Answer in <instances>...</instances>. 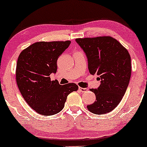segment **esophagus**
Listing matches in <instances>:
<instances>
[{"instance_id": "34e87169", "label": "esophagus", "mask_w": 147, "mask_h": 147, "mask_svg": "<svg viewBox=\"0 0 147 147\" xmlns=\"http://www.w3.org/2000/svg\"><path fill=\"white\" fill-rule=\"evenodd\" d=\"M79 90L82 92H85L88 90V88H82V87H79Z\"/></svg>"}]
</instances>
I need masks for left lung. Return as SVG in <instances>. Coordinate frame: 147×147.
Wrapping results in <instances>:
<instances>
[{"mask_svg":"<svg viewBox=\"0 0 147 147\" xmlns=\"http://www.w3.org/2000/svg\"><path fill=\"white\" fill-rule=\"evenodd\" d=\"M76 42L85 52L89 72L101 80L93 104L88 105L89 111L102 115L111 112L122 100L131 78V63L129 52L111 36L77 38Z\"/></svg>","mask_w":147,"mask_h":147,"instance_id":"left-lung-1","label":"left lung"}]
</instances>
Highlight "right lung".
Instances as JSON below:
<instances>
[{
	"label": "right lung",
	"mask_w": 147,
	"mask_h": 147,
	"mask_svg": "<svg viewBox=\"0 0 147 147\" xmlns=\"http://www.w3.org/2000/svg\"><path fill=\"white\" fill-rule=\"evenodd\" d=\"M71 41L36 42L23 50L18 58L16 77L25 102L43 115H53L63 109L70 92L78 90L74 83L60 85L51 81L57 72V61Z\"/></svg>",
	"instance_id": "1"
}]
</instances>
